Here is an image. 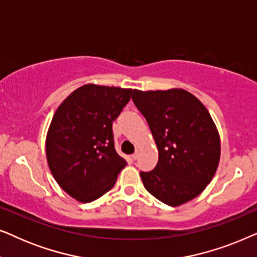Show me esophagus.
Listing matches in <instances>:
<instances>
[{
  "label": "esophagus",
  "mask_w": 257,
  "mask_h": 257,
  "mask_svg": "<svg viewBox=\"0 0 257 257\" xmlns=\"http://www.w3.org/2000/svg\"><path fill=\"white\" fill-rule=\"evenodd\" d=\"M138 157H139V151H136V152L132 154V159L137 160V159H138Z\"/></svg>",
  "instance_id": "34e87169"
}]
</instances>
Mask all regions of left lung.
<instances>
[{
    "instance_id": "obj_1",
    "label": "left lung",
    "mask_w": 257,
    "mask_h": 257,
    "mask_svg": "<svg viewBox=\"0 0 257 257\" xmlns=\"http://www.w3.org/2000/svg\"><path fill=\"white\" fill-rule=\"evenodd\" d=\"M132 100L149 122L159 152L156 168L140 172L147 192L172 207L196 198L220 160V137L209 112L182 89L133 90Z\"/></svg>"
}]
</instances>
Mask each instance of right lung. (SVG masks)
I'll return each instance as SVG.
<instances>
[{
    "mask_svg": "<svg viewBox=\"0 0 257 257\" xmlns=\"http://www.w3.org/2000/svg\"><path fill=\"white\" fill-rule=\"evenodd\" d=\"M132 94V89L86 84L55 112L45 143L48 165L63 191L80 202L110 191L127 165L115 152L112 122Z\"/></svg>",
    "mask_w": 257,
    "mask_h": 257,
    "instance_id": "1",
    "label": "right lung"
}]
</instances>
